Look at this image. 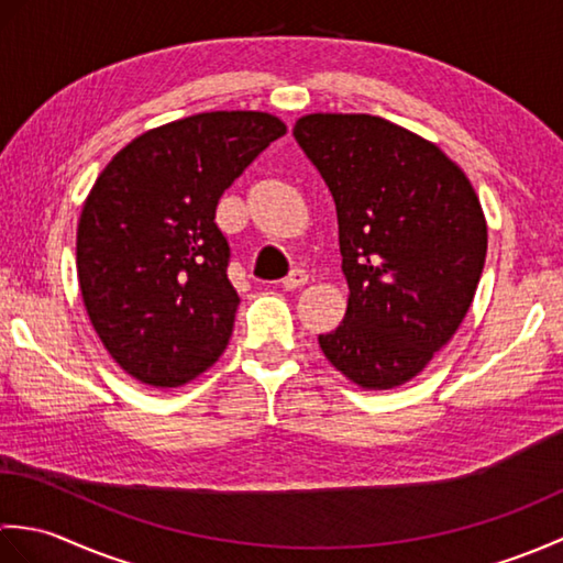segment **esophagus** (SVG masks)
<instances>
[{"label":"esophagus","instance_id":"1","mask_svg":"<svg viewBox=\"0 0 563 563\" xmlns=\"http://www.w3.org/2000/svg\"><path fill=\"white\" fill-rule=\"evenodd\" d=\"M307 280H309L307 271L295 268V271H290L288 278H283V288H285V290H297V288H302V285H305Z\"/></svg>","mask_w":563,"mask_h":563}]
</instances>
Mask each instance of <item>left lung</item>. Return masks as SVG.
Segmentation results:
<instances>
[{"instance_id":"8db88e82","label":"left lung","mask_w":563,"mask_h":563,"mask_svg":"<svg viewBox=\"0 0 563 563\" xmlns=\"http://www.w3.org/2000/svg\"><path fill=\"white\" fill-rule=\"evenodd\" d=\"M292 135L336 202L351 290L321 351L363 389L399 387L470 312L486 261L479 198L440 147L385 118L312 113Z\"/></svg>"}]
</instances>
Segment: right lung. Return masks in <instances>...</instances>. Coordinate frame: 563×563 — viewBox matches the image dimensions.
<instances>
[{
	"instance_id": "right-lung-1",
	"label": "right lung",
	"mask_w": 563,
	"mask_h": 563,
	"mask_svg": "<svg viewBox=\"0 0 563 563\" xmlns=\"http://www.w3.org/2000/svg\"><path fill=\"white\" fill-rule=\"evenodd\" d=\"M283 135L271 113H198L135 137L97 178L77 227V275L93 329L128 375L181 387L227 349L239 295L214 210Z\"/></svg>"
}]
</instances>
